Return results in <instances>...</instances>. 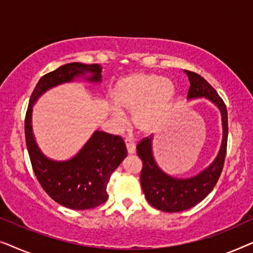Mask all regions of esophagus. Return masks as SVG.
<instances>
[{"label":"esophagus","instance_id":"esophagus-1","mask_svg":"<svg viewBox=\"0 0 253 253\" xmlns=\"http://www.w3.org/2000/svg\"><path fill=\"white\" fill-rule=\"evenodd\" d=\"M124 141H126V146L127 153L133 154L134 152H136V144H134L131 139H129V138H126V139Z\"/></svg>","mask_w":253,"mask_h":253}]
</instances>
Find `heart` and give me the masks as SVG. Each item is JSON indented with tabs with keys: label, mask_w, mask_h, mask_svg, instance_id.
<instances>
[{
	"label": "heart",
	"mask_w": 253,
	"mask_h": 253,
	"mask_svg": "<svg viewBox=\"0 0 253 253\" xmlns=\"http://www.w3.org/2000/svg\"><path fill=\"white\" fill-rule=\"evenodd\" d=\"M175 95V86L169 78L154 74L127 75L116 83L113 100L117 117L132 112L133 126L143 132H150L160 126L170 108Z\"/></svg>",
	"instance_id": "heart-1"
}]
</instances>
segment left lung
<instances>
[{
    "label": "left lung",
    "mask_w": 253,
    "mask_h": 253,
    "mask_svg": "<svg viewBox=\"0 0 253 253\" xmlns=\"http://www.w3.org/2000/svg\"><path fill=\"white\" fill-rule=\"evenodd\" d=\"M190 81L188 99L205 96L220 109L223 138L219 154L205 170L190 178L171 177L158 167L152 153V137L143 138L137 145V154L143 161L140 184L147 202L155 209L168 213L182 212L196 206L212 191L222 172L227 153L228 115L223 100L215 89L196 72L185 70Z\"/></svg>",
    "instance_id": "obj_1"
}]
</instances>
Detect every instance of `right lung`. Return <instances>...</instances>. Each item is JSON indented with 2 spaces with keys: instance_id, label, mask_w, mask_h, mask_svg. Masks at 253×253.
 Returning a JSON list of instances; mask_svg holds the SVG:
<instances>
[{
  "instance_id": "obj_1",
  "label": "right lung",
  "mask_w": 253,
  "mask_h": 253,
  "mask_svg": "<svg viewBox=\"0 0 253 253\" xmlns=\"http://www.w3.org/2000/svg\"><path fill=\"white\" fill-rule=\"evenodd\" d=\"M91 74L86 79L101 82L99 64L68 63L40 78L30 98L25 116V140L30 160L40 185L60 205L71 210H91L108 199L107 184L110 175L126 157L122 138L95 131L79 153L68 161H54L44 157L32 132V107L38 98L51 87Z\"/></svg>"
}]
</instances>
